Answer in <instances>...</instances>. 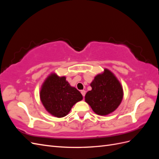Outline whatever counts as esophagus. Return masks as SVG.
I'll list each match as a JSON object with an SVG mask.
<instances>
[{
    "instance_id": "1",
    "label": "esophagus",
    "mask_w": 159,
    "mask_h": 159,
    "mask_svg": "<svg viewBox=\"0 0 159 159\" xmlns=\"http://www.w3.org/2000/svg\"><path fill=\"white\" fill-rule=\"evenodd\" d=\"M81 93L82 94L83 97L84 98V96H85V90H81Z\"/></svg>"
}]
</instances>
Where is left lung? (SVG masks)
Here are the masks:
<instances>
[{
	"instance_id": "obj_1",
	"label": "left lung",
	"mask_w": 159,
	"mask_h": 159,
	"mask_svg": "<svg viewBox=\"0 0 159 159\" xmlns=\"http://www.w3.org/2000/svg\"><path fill=\"white\" fill-rule=\"evenodd\" d=\"M91 90L85 94V101L99 115H107L116 109L123 98L121 83L111 71L105 69L95 77L90 84Z\"/></svg>"
}]
</instances>
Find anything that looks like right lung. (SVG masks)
Segmentation results:
<instances>
[{"label":"right lung","mask_w":159,"mask_h":159,"mask_svg":"<svg viewBox=\"0 0 159 159\" xmlns=\"http://www.w3.org/2000/svg\"><path fill=\"white\" fill-rule=\"evenodd\" d=\"M66 79L65 76L51 74L43 83L40 92L46 110L58 118L68 115L74 105L83 99L80 91L71 87Z\"/></svg>","instance_id":"right-lung-1"}]
</instances>
